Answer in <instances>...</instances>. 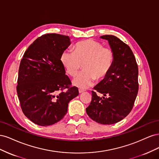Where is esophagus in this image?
<instances>
[{"label": "esophagus", "instance_id": "obj_1", "mask_svg": "<svg viewBox=\"0 0 159 159\" xmlns=\"http://www.w3.org/2000/svg\"><path fill=\"white\" fill-rule=\"evenodd\" d=\"M84 90H83V89H79V93H83V92H84Z\"/></svg>", "mask_w": 159, "mask_h": 159}]
</instances>
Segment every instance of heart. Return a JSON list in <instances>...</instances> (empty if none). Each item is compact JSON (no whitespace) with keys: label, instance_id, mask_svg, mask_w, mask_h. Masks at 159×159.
I'll list each match as a JSON object with an SVG mask.
<instances>
[{"label":"heart","instance_id":"b5f03b06","mask_svg":"<svg viewBox=\"0 0 159 159\" xmlns=\"http://www.w3.org/2000/svg\"><path fill=\"white\" fill-rule=\"evenodd\" d=\"M115 60L114 52L98 41L88 39L77 43L74 52L66 50L61 54V61L67 73L74 77L81 68L84 71L73 80V84L81 89L89 88L94 80L106 78Z\"/></svg>","mask_w":159,"mask_h":159}]
</instances>
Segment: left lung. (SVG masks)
<instances>
[{
    "mask_svg": "<svg viewBox=\"0 0 159 159\" xmlns=\"http://www.w3.org/2000/svg\"><path fill=\"white\" fill-rule=\"evenodd\" d=\"M114 52L115 60L106 78L94 87L86 113L93 121L111 125L121 121L132 110L139 90L138 66L130 47L117 37L104 35Z\"/></svg>",
    "mask_w": 159,
    "mask_h": 159,
    "instance_id": "left-lung-1",
    "label": "left lung"
}]
</instances>
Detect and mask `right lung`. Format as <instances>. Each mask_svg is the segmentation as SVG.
I'll return each mask as SVG.
<instances>
[{"mask_svg":"<svg viewBox=\"0 0 159 159\" xmlns=\"http://www.w3.org/2000/svg\"><path fill=\"white\" fill-rule=\"evenodd\" d=\"M70 44L68 36L46 34L28 48L21 60L18 97L24 114L38 125L60 121L68 111L69 102L79 95L78 88L71 86L61 61V53Z\"/></svg>","mask_w":159,"mask_h":159,"instance_id":"right-lung-1","label":"right lung"}]
</instances>
